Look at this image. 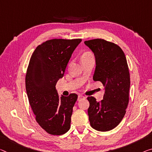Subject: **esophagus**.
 I'll use <instances>...</instances> for the list:
<instances>
[{
    "instance_id": "34e87169",
    "label": "esophagus",
    "mask_w": 152,
    "mask_h": 152,
    "mask_svg": "<svg viewBox=\"0 0 152 152\" xmlns=\"http://www.w3.org/2000/svg\"><path fill=\"white\" fill-rule=\"evenodd\" d=\"M86 99V97L84 96L83 95H81V94H79V95H78V99H77V100H81V99Z\"/></svg>"
}]
</instances>
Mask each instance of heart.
I'll list each match as a JSON object with an SVG mask.
<instances>
[{
	"instance_id": "1",
	"label": "heart",
	"mask_w": 152,
	"mask_h": 152,
	"mask_svg": "<svg viewBox=\"0 0 152 152\" xmlns=\"http://www.w3.org/2000/svg\"><path fill=\"white\" fill-rule=\"evenodd\" d=\"M89 55H92V53H91L90 52H86L82 55V56H89Z\"/></svg>"
}]
</instances>
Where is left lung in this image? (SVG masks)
I'll return each instance as SVG.
<instances>
[{"instance_id":"1","label":"left lung","mask_w":152,"mask_h":152,"mask_svg":"<svg viewBox=\"0 0 152 152\" xmlns=\"http://www.w3.org/2000/svg\"><path fill=\"white\" fill-rule=\"evenodd\" d=\"M94 53L96 69L93 79L105 87L103 99L88 96V109L91 126L99 131L115 128L126 113L129 101L130 73L126 58L120 46L102 39L86 41Z\"/></svg>"}]
</instances>
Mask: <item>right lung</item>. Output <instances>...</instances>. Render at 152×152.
I'll return each instance as SVG.
<instances>
[{
    "instance_id": "1",
    "label": "right lung",
    "mask_w": 152,
    "mask_h": 152,
    "mask_svg": "<svg viewBox=\"0 0 152 152\" xmlns=\"http://www.w3.org/2000/svg\"><path fill=\"white\" fill-rule=\"evenodd\" d=\"M81 39H53L37 46L26 75L29 103L39 126L52 135H61L71 128L73 107L77 94L59 97L56 88Z\"/></svg>"
}]
</instances>
